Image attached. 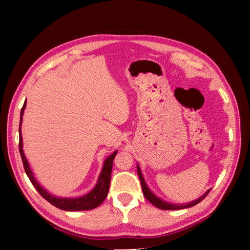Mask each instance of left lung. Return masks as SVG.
Returning a JSON list of instances; mask_svg holds the SVG:
<instances>
[{
    "label": "left lung",
    "mask_w": 250,
    "mask_h": 250,
    "mask_svg": "<svg viewBox=\"0 0 250 250\" xmlns=\"http://www.w3.org/2000/svg\"><path fill=\"white\" fill-rule=\"evenodd\" d=\"M138 174H139V178H140V181H141V185H142V190H143V194L144 196H145L146 199L153 204L154 207L161 208V209H170V210H175V209H183V208H191L193 206H196V204L199 203L200 201H202L204 198L207 197V195L209 193V190L207 191L206 193H204L201 197H199L197 200L195 201H192L190 203L188 204H185V206H183V204H172V203H168L166 202L162 199H160L157 197V196H155L152 192H151L149 190V188L147 187L146 183H145V179H144L143 177V174L141 172V169H140V166L138 165Z\"/></svg>",
    "instance_id": "1"
}]
</instances>
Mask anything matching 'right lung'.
I'll list each match as a JSON object with an SVG mask.
<instances>
[{"label": "right lung", "instance_id": "obj_1", "mask_svg": "<svg viewBox=\"0 0 250 250\" xmlns=\"http://www.w3.org/2000/svg\"><path fill=\"white\" fill-rule=\"evenodd\" d=\"M26 107V101L22 105L21 109V119H20V143H19V148H20V153L21 156L22 165H24V169L29 177L31 184L36 188V191L39 192L42 197L49 201L52 206H54L60 209L63 210H70V211H77V210H87V209H93L97 207H99L100 204L105 200L109 190V185H110V176H111V170H112V163L113 158H115L118 151H115L110 156H108L106 160H105L103 164V168L100 173L99 179H98V183L96 187L93 188L92 191L87 193L84 196H81L78 198H60L56 197L54 195H51L48 193L47 190L37 183L36 179L33 176V173L30 169V166L28 164L27 158L24 154V151H22V138L21 133V125L22 121V115H24V110Z\"/></svg>", "mask_w": 250, "mask_h": 250}]
</instances>
